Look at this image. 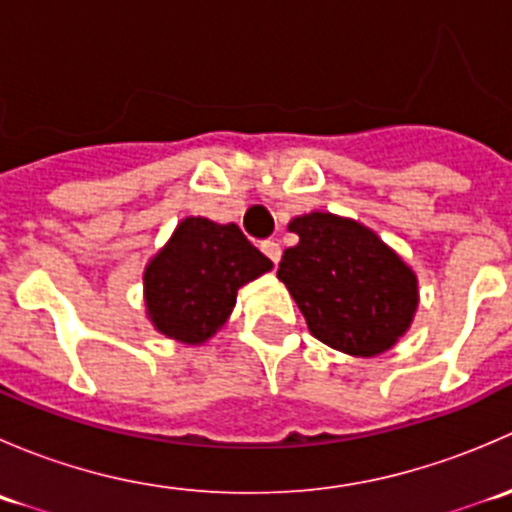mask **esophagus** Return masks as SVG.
Segmentation results:
<instances>
[{
    "instance_id": "1",
    "label": "esophagus",
    "mask_w": 512,
    "mask_h": 512,
    "mask_svg": "<svg viewBox=\"0 0 512 512\" xmlns=\"http://www.w3.org/2000/svg\"><path fill=\"white\" fill-rule=\"evenodd\" d=\"M262 252H265V255L270 257V260L275 262V265H277V262H280V257H282V247L277 245L275 240H265V242H262Z\"/></svg>"
}]
</instances>
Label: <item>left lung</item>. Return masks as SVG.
I'll return each mask as SVG.
<instances>
[{"mask_svg": "<svg viewBox=\"0 0 512 512\" xmlns=\"http://www.w3.org/2000/svg\"><path fill=\"white\" fill-rule=\"evenodd\" d=\"M299 235L277 277L319 342L352 356L384 354L414 322L418 280L409 265L356 220L332 213L294 218Z\"/></svg>", "mask_w": 512, "mask_h": 512, "instance_id": "1", "label": "left lung"}]
</instances>
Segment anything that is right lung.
Wrapping results in <instances>:
<instances>
[{
    "mask_svg": "<svg viewBox=\"0 0 512 512\" xmlns=\"http://www.w3.org/2000/svg\"><path fill=\"white\" fill-rule=\"evenodd\" d=\"M270 270L235 223L185 218L143 272L148 319L175 342H208L230 317L237 289Z\"/></svg>",
    "mask_w": 512,
    "mask_h": 512,
    "instance_id": "add662e5",
    "label": "right lung"
}]
</instances>
